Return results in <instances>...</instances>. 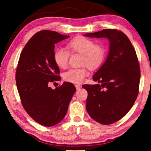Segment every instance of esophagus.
<instances>
[{
	"label": "esophagus",
	"instance_id": "obj_1",
	"mask_svg": "<svg viewBox=\"0 0 151 151\" xmlns=\"http://www.w3.org/2000/svg\"><path fill=\"white\" fill-rule=\"evenodd\" d=\"M81 85H78V84H76V85H75V87H76V89H77V90H78V89H79V88H81Z\"/></svg>",
	"mask_w": 151,
	"mask_h": 151
}]
</instances>
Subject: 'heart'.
<instances>
[{
	"instance_id": "heart-1",
	"label": "heart",
	"mask_w": 151,
	"mask_h": 151,
	"mask_svg": "<svg viewBox=\"0 0 151 151\" xmlns=\"http://www.w3.org/2000/svg\"><path fill=\"white\" fill-rule=\"evenodd\" d=\"M68 49L72 52L82 55V65L88 66L91 69H96L103 63L105 58V49L101 45H95L91 39L83 36L74 38L66 45ZM69 52L63 48H58L54 52V60L58 67L65 68L68 65ZM89 75L86 66L79 68H71L64 73L65 81L77 84L83 82Z\"/></svg>"
}]
</instances>
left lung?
Masks as SVG:
<instances>
[{"mask_svg": "<svg viewBox=\"0 0 151 151\" xmlns=\"http://www.w3.org/2000/svg\"><path fill=\"white\" fill-rule=\"evenodd\" d=\"M88 37L106 38L110 50L103 66L93 76L101 85H85L86 109L92 119L103 124L121 120L133 106L139 94L140 65L127 36L116 29L86 33Z\"/></svg>", "mask_w": 151, "mask_h": 151, "instance_id": "left-lung-1", "label": "left lung"}]
</instances>
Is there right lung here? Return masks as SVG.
<instances>
[{
	"label": "right lung",
	"mask_w": 151,
	"mask_h": 151,
	"mask_svg": "<svg viewBox=\"0 0 151 151\" xmlns=\"http://www.w3.org/2000/svg\"><path fill=\"white\" fill-rule=\"evenodd\" d=\"M68 37L51 30L38 32L24 46L18 63L16 83L22 106L45 127L62 121L76 92L75 86L68 82L55 90L48 86L50 82L60 78L54 60L55 44Z\"/></svg>",
	"instance_id": "right-lung-1"
}]
</instances>
